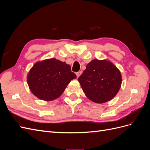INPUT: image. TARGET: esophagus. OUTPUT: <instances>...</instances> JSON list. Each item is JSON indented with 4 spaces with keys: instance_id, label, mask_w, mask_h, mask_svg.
<instances>
[{
    "instance_id": "34e87169",
    "label": "esophagus",
    "mask_w": 150,
    "mask_h": 150,
    "mask_svg": "<svg viewBox=\"0 0 150 150\" xmlns=\"http://www.w3.org/2000/svg\"><path fill=\"white\" fill-rule=\"evenodd\" d=\"M82 74V71H79V72H77L76 73V76H77V78H79V76Z\"/></svg>"
}]
</instances>
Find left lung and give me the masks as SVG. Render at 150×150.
<instances>
[{
  "label": "left lung",
  "instance_id": "obj_1",
  "mask_svg": "<svg viewBox=\"0 0 150 150\" xmlns=\"http://www.w3.org/2000/svg\"><path fill=\"white\" fill-rule=\"evenodd\" d=\"M78 81L86 97L101 104L111 100L118 93L122 76L111 61L95 59L86 66Z\"/></svg>",
  "mask_w": 150,
  "mask_h": 150
}]
</instances>
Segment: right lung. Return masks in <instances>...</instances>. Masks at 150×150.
I'll return each instance as SVG.
<instances>
[{
  "mask_svg": "<svg viewBox=\"0 0 150 150\" xmlns=\"http://www.w3.org/2000/svg\"><path fill=\"white\" fill-rule=\"evenodd\" d=\"M76 75L66 62L51 58L35 62L27 76L30 91L45 101L58 98Z\"/></svg>",
  "mask_w": 150,
  "mask_h": 150,
  "instance_id": "obj_1",
  "label": "right lung"
}]
</instances>
